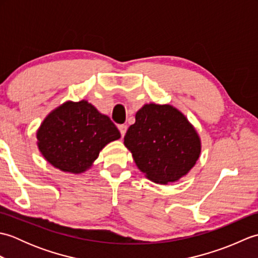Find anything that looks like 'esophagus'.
Returning <instances> with one entry per match:
<instances>
[{"instance_id": "obj_1", "label": "esophagus", "mask_w": 258, "mask_h": 258, "mask_svg": "<svg viewBox=\"0 0 258 258\" xmlns=\"http://www.w3.org/2000/svg\"><path fill=\"white\" fill-rule=\"evenodd\" d=\"M118 130H119V132H120V135L124 136L125 133H126V131H127V126H126L125 124L118 125Z\"/></svg>"}]
</instances>
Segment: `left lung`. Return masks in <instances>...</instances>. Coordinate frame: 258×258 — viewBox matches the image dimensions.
I'll return each mask as SVG.
<instances>
[{
    "instance_id": "left-lung-1",
    "label": "left lung",
    "mask_w": 258,
    "mask_h": 258,
    "mask_svg": "<svg viewBox=\"0 0 258 258\" xmlns=\"http://www.w3.org/2000/svg\"><path fill=\"white\" fill-rule=\"evenodd\" d=\"M124 145L145 177L157 184L177 182L199 161L200 135L172 105L144 104L124 136Z\"/></svg>"
}]
</instances>
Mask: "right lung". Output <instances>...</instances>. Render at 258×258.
I'll list each match as a JSON object with an SVG mask.
<instances>
[{
	"mask_svg": "<svg viewBox=\"0 0 258 258\" xmlns=\"http://www.w3.org/2000/svg\"><path fill=\"white\" fill-rule=\"evenodd\" d=\"M120 138L107 115L85 100L68 101L47 115L37 130V147L59 171L81 174L91 168L108 143Z\"/></svg>",
	"mask_w": 258,
	"mask_h": 258,
	"instance_id": "right-lung-1",
	"label": "right lung"
}]
</instances>
